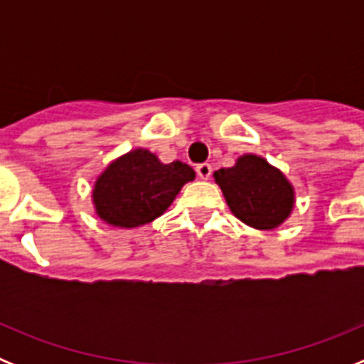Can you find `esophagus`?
<instances>
[{"instance_id": "34e87169", "label": "esophagus", "mask_w": 364, "mask_h": 364, "mask_svg": "<svg viewBox=\"0 0 364 364\" xmlns=\"http://www.w3.org/2000/svg\"><path fill=\"white\" fill-rule=\"evenodd\" d=\"M195 171H197V175L200 176L202 180H208L211 176V166L210 164H198V166L195 167Z\"/></svg>"}]
</instances>
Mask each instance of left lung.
I'll return each instance as SVG.
<instances>
[{
    "label": "left lung",
    "mask_w": 364,
    "mask_h": 364,
    "mask_svg": "<svg viewBox=\"0 0 364 364\" xmlns=\"http://www.w3.org/2000/svg\"><path fill=\"white\" fill-rule=\"evenodd\" d=\"M235 217L257 230L277 228L294 208V188L281 171L255 154L215 173Z\"/></svg>",
    "instance_id": "left-lung-1"
}]
</instances>
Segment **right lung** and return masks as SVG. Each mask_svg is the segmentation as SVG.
Here are the masks:
<instances>
[{
    "label": "right lung",
    "instance_id": "add662e5",
    "mask_svg": "<svg viewBox=\"0 0 364 364\" xmlns=\"http://www.w3.org/2000/svg\"><path fill=\"white\" fill-rule=\"evenodd\" d=\"M193 178L195 171L188 164H162L149 151H131L96 180V213L112 226H142L160 217Z\"/></svg>",
    "mask_w": 364,
    "mask_h": 364
}]
</instances>
